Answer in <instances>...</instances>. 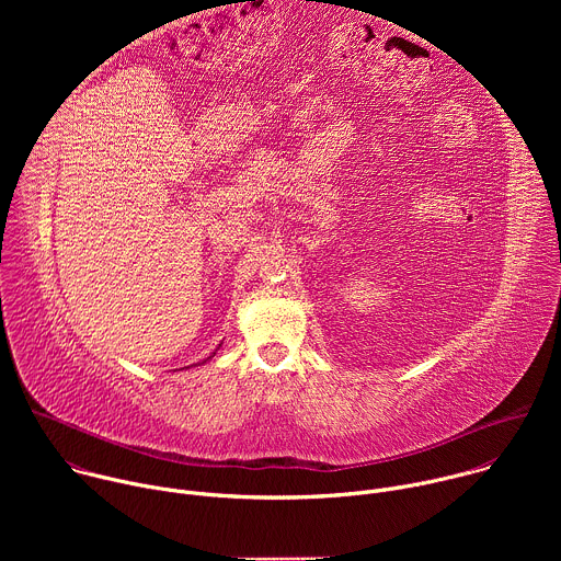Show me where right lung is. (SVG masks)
Wrapping results in <instances>:
<instances>
[{"label": "right lung", "mask_w": 561, "mask_h": 561, "mask_svg": "<svg viewBox=\"0 0 561 561\" xmlns=\"http://www.w3.org/2000/svg\"><path fill=\"white\" fill-rule=\"evenodd\" d=\"M210 357H213V355H210ZM210 357H208V359H210Z\"/></svg>", "instance_id": "1"}]
</instances>
